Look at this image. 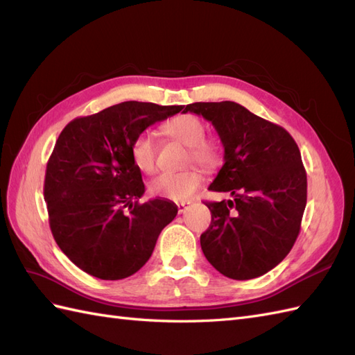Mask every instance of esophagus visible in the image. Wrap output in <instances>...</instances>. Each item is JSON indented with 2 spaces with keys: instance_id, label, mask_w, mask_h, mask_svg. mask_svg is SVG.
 <instances>
[{
  "instance_id": "1",
  "label": "esophagus",
  "mask_w": 355,
  "mask_h": 355,
  "mask_svg": "<svg viewBox=\"0 0 355 355\" xmlns=\"http://www.w3.org/2000/svg\"><path fill=\"white\" fill-rule=\"evenodd\" d=\"M189 204H191V202H179V204H178V211H179V213H185L187 209L189 207Z\"/></svg>"
}]
</instances>
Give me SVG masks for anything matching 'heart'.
Wrapping results in <instances>:
<instances>
[{
  "mask_svg": "<svg viewBox=\"0 0 355 355\" xmlns=\"http://www.w3.org/2000/svg\"><path fill=\"white\" fill-rule=\"evenodd\" d=\"M163 132L189 146L188 161H196L206 168H213L219 164V146L206 136V125L201 118L194 114H182L171 118L164 125ZM133 164L144 171L153 173L157 159V145L153 136L144 132L137 135L130 146ZM202 184V176L198 170L188 168L182 171H166L149 182V192L157 197L173 201H185L198 191Z\"/></svg>",
  "mask_w": 355,
  "mask_h": 355,
  "instance_id": "heart-1",
  "label": "heart"
}]
</instances>
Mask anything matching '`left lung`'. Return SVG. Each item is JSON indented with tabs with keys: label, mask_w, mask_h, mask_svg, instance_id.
Masks as SVG:
<instances>
[{
	"label": "left lung",
	"mask_w": 355,
	"mask_h": 355,
	"mask_svg": "<svg viewBox=\"0 0 355 355\" xmlns=\"http://www.w3.org/2000/svg\"><path fill=\"white\" fill-rule=\"evenodd\" d=\"M210 121L223 145V166L209 189L232 200L206 202L211 222L201 234L206 259L225 277L250 280L280 263L297 239L306 206V173L283 127L235 102L184 106Z\"/></svg>",
	"instance_id": "8db88e82"
}]
</instances>
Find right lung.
Wrapping results in <instances>:
<instances>
[{
	"mask_svg": "<svg viewBox=\"0 0 355 355\" xmlns=\"http://www.w3.org/2000/svg\"><path fill=\"white\" fill-rule=\"evenodd\" d=\"M184 106L123 102L72 120L47 163L44 200L53 237L80 270L123 280L151 257L159 232L176 218L166 198L144 204L142 173L130 155L133 139Z\"/></svg>",
	"mask_w": 355,
	"mask_h": 355,
	"instance_id": "right-lung-1",
	"label": "right lung"
}]
</instances>
